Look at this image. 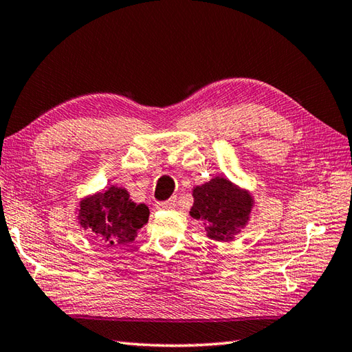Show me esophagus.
<instances>
[{
    "instance_id": "obj_1",
    "label": "esophagus",
    "mask_w": 352,
    "mask_h": 352,
    "mask_svg": "<svg viewBox=\"0 0 352 352\" xmlns=\"http://www.w3.org/2000/svg\"><path fill=\"white\" fill-rule=\"evenodd\" d=\"M177 206V199L175 198H169L168 201H163V203H157L155 207L159 210H170V208H175Z\"/></svg>"
}]
</instances>
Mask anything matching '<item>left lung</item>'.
<instances>
[{"instance_id":"1","label":"left lung","mask_w":352,"mask_h":352,"mask_svg":"<svg viewBox=\"0 0 352 352\" xmlns=\"http://www.w3.org/2000/svg\"><path fill=\"white\" fill-rule=\"evenodd\" d=\"M190 214L206 222V231L214 241H228L250 218L252 201L246 192L216 177L193 190Z\"/></svg>"}]
</instances>
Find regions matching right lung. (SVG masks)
<instances>
[{
	"label": "right lung",
	"instance_id": "add662e5",
	"mask_svg": "<svg viewBox=\"0 0 352 352\" xmlns=\"http://www.w3.org/2000/svg\"><path fill=\"white\" fill-rule=\"evenodd\" d=\"M149 208L130 199L129 192L116 186L80 206V223L91 228L109 246H124L136 237L138 230L148 222Z\"/></svg>",
	"mask_w": 352,
	"mask_h": 352
}]
</instances>
